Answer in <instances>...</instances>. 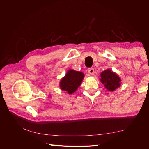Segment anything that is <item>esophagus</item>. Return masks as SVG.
Wrapping results in <instances>:
<instances>
[{
	"label": "esophagus",
	"mask_w": 149,
	"mask_h": 149,
	"mask_svg": "<svg viewBox=\"0 0 149 149\" xmlns=\"http://www.w3.org/2000/svg\"><path fill=\"white\" fill-rule=\"evenodd\" d=\"M88 73L91 75L94 74V70L93 68H89L88 69Z\"/></svg>",
	"instance_id": "34e87169"
}]
</instances>
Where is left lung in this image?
I'll use <instances>...</instances> for the list:
<instances>
[{
  "label": "left lung",
  "instance_id": "8db88e82",
  "mask_svg": "<svg viewBox=\"0 0 149 149\" xmlns=\"http://www.w3.org/2000/svg\"><path fill=\"white\" fill-rule=\"evenodd\" d=\"M100 76V81L104 84V87L108 91H114L120 86V78L110 69L103 71Z\"/></svg>",
  "mask_w": 149,
  "mask_h": 149
}]
</instances>
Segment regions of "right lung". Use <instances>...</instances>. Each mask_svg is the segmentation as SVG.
Masks as SVG:
<instances>
[{
    "label": "right lung",
    "instance_id": "obj_1",
    "mask_svg": "<svg viewBox=\"0 0 149 149\" xmlns=\"http://www.w3.org/2000/svg\"><path fill=\"white\" fill-rule=\"evenodd\" d=\"M84 76V75L82 72L73 70H68L65 76L60 81V86L61 89L66 91L70 94H73L81 84Z\"/></svg>",
    "mask_w": 149,
    "mask_h": 149
}]
</instances>
